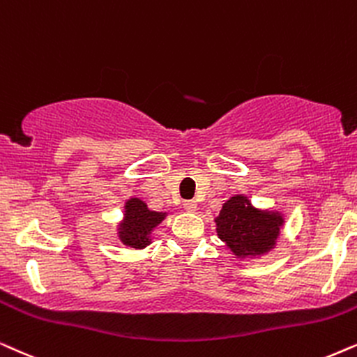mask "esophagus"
<instances>
[{
  "instance_id": "obj_1",
  "label": "esophagus",
  "mask_w": 357,
  "mask_h": 357,
  "mask_svg": "<svg viewBox=\"0 0 357 357\" xmlns=\"http://www.w3.org/2000/svg\"><path fill=\"white\" fill-rule=\"evenodd\" d=\"M183 206L188 212H196L197 211V202L192 201V199H191V201H184Z\"/></svg>"
}]
</instances>
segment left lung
<instances>
[{"mask_svg": "<svg viewBox=\"0 0 357 357\" xmlns=\"http://www.w3.org/2000/svg\"><path fill=\"white\" fill-rule=\"evenodd\" d=\"M282 223L281 213L255 208L245 196L228 199L215 218L218 238L238 258L273 250Z\"/></svg>", "mask_w": 357, "mask_h": 357, "instance_id": "obj_1", "label": "left lung"}]
</instances>
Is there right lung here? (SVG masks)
I'll list each match as a JSON object with an SVG mask.
<instances>
[{
  "label": "right lung",
  "mask_w": 357,
  "mask_h": 357,
  "mask_svg": "<svg viewBox=\"0 0 357 357\" xmlns=\"http://www.w3.org/2000/svg\"><path fill=\"white\" fill-rule=\"evenodd\" d=\"M166 217V212H155L140 199L132 197L126 202L123 220L119 225V238L126 246L142 250L151 243V231Z\"/></svg>",
  "instance_id": "1"
}]
</instances>
